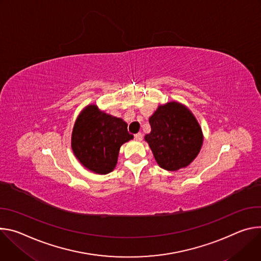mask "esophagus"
<instances>
[{"label": "esophagus", "instance_id": "34e87169", "mask_svg": "<svg viewBox=\"0 0 261 261\" xmlns=\"http://www.w3.org/2000/svg\"><path fill=\"white\" fill-rule=\"evenodd\" d=\"M142 138H143V135L141 133H138L135 135V140L137 141H142Z\"/></svg>", "mask_w": 261, "mask_h": 261}]
</instances>
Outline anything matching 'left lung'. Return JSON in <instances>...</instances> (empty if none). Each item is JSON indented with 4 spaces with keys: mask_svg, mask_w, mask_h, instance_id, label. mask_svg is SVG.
<instances>
[{
    "mask_svg": "<svg viewBox=\"0 0 261 261\" xmlns=\"http://www.w3.org/2000/svg\"><path fill=\"white\" fill-rule=\"evenodd\" d=\"M151 133L145 136L161 168L176 171L190 165L199 153L203 137L194 115L171 101L160 106L149 118Z\"/></svg>",
    "mask_w": 261,
    "mask_h": 261,
    "instance_id": "left-lung-1",
    "label": "left lung"
}]
</instances>
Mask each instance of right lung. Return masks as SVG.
Returning a JSON list of instances; mask_svg holds the SVG:
<instances>
[{"mask_svg": "<svg viewBox=\"0 0 261 261\" xmlns=\"http://www.w3.org/2000/svg\"><path fill=\"white\" fill-rule=\"evenodd\" d=\"M132 139L127 124L121 118L91 105L84 109L75 121L71 147L83 166L97 174H107L117 164L122 144Z\"/></svg>", "mask_w": 261, "mask_h": 261, "instance_id": "1", "label": "right lung"}]
</instances>
